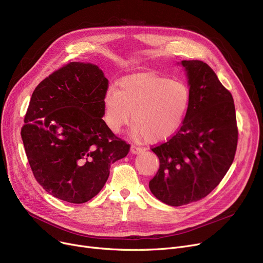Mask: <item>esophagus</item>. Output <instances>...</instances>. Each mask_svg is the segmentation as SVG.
Masks as SVG:
<instances>
[{"label":"esophagus","instance_id":"1","mask_svg":"<svg viewBox=\"0 0 263 263\" xmlns=\"http://www.w3.org/2000/svg\"><path fill=\"white\" fill-rule=\"evenodd\" d=\"M130 150H131V153H132V154L136 155V154H140L141 151L143 150V148H142V147H139V146H136V145H132Z\"/></svg>","mask_w":263,"mask_h":263}]
</instances>
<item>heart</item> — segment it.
I'll list each match as a JSON object with an SVG mask.
<instances>
[{
  "label": "heart",
  "instance_id": "obj_1",
  "mask_svg": "<svg viewBox=\"0 0 263 263\" xmlns=\"http://www.w3.org/2000/svg\"><path fill=\"white\" fill-rule=\"evenodd\" d=\"M190 101V88L183 81L156 73H135L121 79L118 89H107L104 118L109 129L117 132L132 116L133 134L158 143L181 126Z\"/></svg>",
  "mask_w": 263,
  "mask_h": 263
}]
</instances>
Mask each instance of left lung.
<instances>
[{"label":"left lung","instance_id":"left-lung-1","mask_svg":"<svg viewBox=\"0 0 263 263\" xmlns=\"http://www.w3.org/2000/svg\"><path fill=\"white\" fill-rule=\"evenodd\" d=\"M191 101L180 129L151 150L160 160L151 193L170 205L204 198L219 184L236 156L238 126L230 91L201 61H182Z\"/></svg>","mask_w":263,"mask_h":263}]
</instances>
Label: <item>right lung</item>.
I'll return each mask as SVG.
<instances>
[{
  "instance_id": "right-lung-1",
  "label": "right lung",
  "mask_w": 263,
  "mask_h": 263,
  "mask_svg": "<svg viewBox=\"0 0 263 263\" xmlns=\"http://www.w3.org/2000/svg\"><path fill=\"white\" fill-rule=\"evenodd\" d=\"M108 80L92 64L70 62L41 81L21 128L27 161L49 194L84 203L104 186L110 164L130 145L102 119Z\"/></svg>"
}]
</instances>
